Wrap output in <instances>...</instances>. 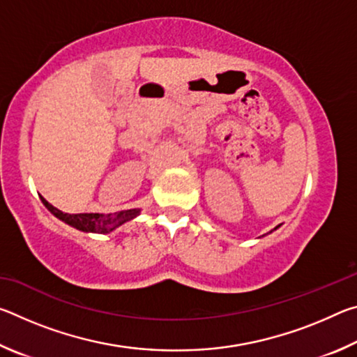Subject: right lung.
<instances>
[{"label":"right lung","mask_w":357,"mask_h":357,"mask_svg":"<svg viewBox=\"0 0 357 357\" xmlns=\"http://www.w3.org/2000/svg\"><path fill=\"white\" fill-rule=\"evenodd\" d=\"M42 198V197H40ZM42 203L45 204V208L50 211L53 215H56L58 219H61L63 222L69 223L70 227H75L77 229H82V231H89V233H110L114 228H118L123 223L129 222L130 219H134L135 215H138L140 209H128V211H121V213H116L114 215L108 214H66L63 211L56 209L55 206H52L45 198H42Z\"/></svg>","instance_id":"right-lung-1"}]
</instances>
